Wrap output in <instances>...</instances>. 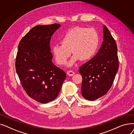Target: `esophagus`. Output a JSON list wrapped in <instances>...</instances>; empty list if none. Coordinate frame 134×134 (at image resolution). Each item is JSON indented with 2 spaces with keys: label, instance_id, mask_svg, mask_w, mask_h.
I'll list each match as a JSON object with an SVG mask.
<instances>
[{
  "label": "esophagus",
  "instance_id": "34e87169",
  "mask_svg": "<svg viewBox=\"0 0 134 134\" xmlns=\"http://www.w3.org/2000/svg\"><path fill=\"white\" fill-rule=\"evenodd\" d=\"M74 74H75V73L73 71H68L67 72V74L68 76H73Z\"/></svg>",
  "mask_w": 134,
  "mask_h": 134
}]
</instances>
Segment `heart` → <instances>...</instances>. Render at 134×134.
Returning <instances> with one entry per match:
<instances>
[{"instance_id": "b5f03b06", "label": "heart", "mask_w": 134, "mask_h": 134, "mask_svg": "<svg viewBox=\"0 0 134 134\" xmlns=\"http://www.w3.org/2000/svg\"><path fill=\"white\" fill-rule=\"evenodd\" d=\"M99 38L97 31L92 28L76 26L69 30L61 40V45L55 44L52 48L55 59L59 65L66 63L71 54H74L68 63L71 67L79 60L87 61L96 54Z\"/></svg>"}]
</instances>
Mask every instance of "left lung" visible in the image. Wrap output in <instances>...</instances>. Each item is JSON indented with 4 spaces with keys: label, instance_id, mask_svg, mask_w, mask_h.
I'll return each instance as SVG.
<instances>
[{
    "label": "left lung",
    "instance_id": "obj_1",
    "mask_svg": "<svg viewBox=\"0 0 134 134\" xmlns=\"http://www.w3.org/2000/svg\"><path fill=\"white\" fill-rule=\"evenodd\" d=\"M118 67L116 41L104 25L103 41L99 51L79 70L82 78V97L93 101L106 94L114 81Z\"/></svg>",
    "mask_w": 134,
    "mask_h": 134
}]
</instances>
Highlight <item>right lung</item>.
<instances>
[{
    "mask_svg": "<svg viewBox=\"0 0 134 134\" xmlns=\"http://www.w3.org/2000/svg\"><path fill=\"white\" fill-rule=\"evenodd\" d=\"M59 24L35 26L20 40L16 69L26 93L33 99L46 104L58 97L66 73L52 62L50 42Z\"/></svg>",
    "mask_w": 134,
    "mask_h": 134,
    "instance_id": "obj_1",
    "label": "right lung"
}]
</instances>
